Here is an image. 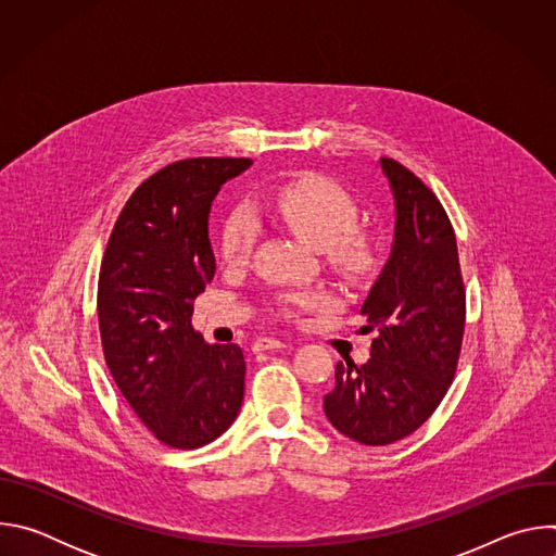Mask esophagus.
Segmentation results:
<instances>
[{
  "instance_id": "34e87169",
  "label": "esophagus",
  "mask_w": 556,
  "mask_h": 556,
  "mask_svg": "<svg viewBox=\"0 0 556 556\" xmlns=\"http://www.w3.org/2000/svg\"><path fill=\"white\" fill-rule=\"evenodd\" d=\"M286 343L279 341V339H270V337H260L253 345L255 352H268V350H283Z\"/></svg>"
}]
</instances>
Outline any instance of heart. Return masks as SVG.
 <instances>
[{"label":"heart","mask_w":556,"mask_h":556,"mask_svg":"<svg viewBox=\"0 0 556 556\" xmlns=\"http://www.w3.org/2000/svg\"><path fill=\"white\" fill-rule=\"evenodd\" d=\"M268 206L312 247L326 251L330 264L350 277L367 275L378 260L376 237L358 228L356 200L334 180L305 174L275 189ZM262 224L251 204H237L224 219L219 230V257L226 264H244L260 237ZM286 314L314 309L332 303V294L324 288L288 290L277 296Z\"/></svg>","instance_id":"b5f03b06"}]
</instances>
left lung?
I'll return each instance as SVG.
<instances>
[{
    "label": "left lung",
    "mask_w": 556,
    "mask_h": 556,
    "mask_svg": "<svg viewBox=\"0 0 556 556\" xmlns=\"http://www.w3.org/2000/svg\"><path fill=\"white\" fill-rule=\"evenodd\" d=\"M395 226L391 255L361 314L376 330L365 365L339 363L326 393L328 420L343 435L382 446L422 427L453 382L464 337L466 292L451 219L407 167L380 157Z\"/></svg>",
    "instance_id": "1"
}]
</instances>
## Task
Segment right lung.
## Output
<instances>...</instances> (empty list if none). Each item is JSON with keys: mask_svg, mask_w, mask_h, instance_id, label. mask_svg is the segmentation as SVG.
<instances>
[{"mask_svg": "<svg viewBox=\"0 0 556 556\" xmlns=\"http://www.w3.org/2000/svg\"><path fill=\"white\" fill-rule=\"evenodd\" d=\"M249 157H187L147 178L123 206L99 275V330L114 382L167 446L198 448L240 414L242 348L208 345L193 301L215 275L208 213Z\"/></svg>", "mask_w": 556, "mask_h": 556, "instance_id": "right-lung-1", "label": "right lung"}]
</instances>
